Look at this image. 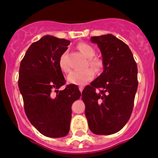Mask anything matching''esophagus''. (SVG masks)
Listing matches in <instances>:
<instances>
[{
    "instance_id": "1",
    "label": "esophagus",
    "mask_w": 158,
    "mask_h": 158,
    "mask_svg": "<svg viewBox=\"0 0 158 158\" xmlns=\"http://www.w3.org/2000/svg\"><path fill=\"white\" fill-rule=\"evenodd\" d=\"M79 90H80V92H82L83 90V86H79Z\"/></svg>"
}]
</instances>
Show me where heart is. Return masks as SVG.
Returning a JSON list of instances; mask_svg holds the SVG:
<instances>
[{
	"label": "heart",
	"mask_w": 158,
	"mask_h": 158,
	"mask_svg": "<svg viewBox=\"0 0 158 158\" xmlns=\"http://www.w3.org/2000/svg\"><path fill=\"white\" fill-rule=\"evenodd\" d=\"M77 49L85 57L89 58V64L95 71H100L102 69L103 66V60L99 57H94L95 50L93 46L87 43L81 42L77 45ZM58 65L63 72H67L69 70V67L65 58V54H63L59 58ZM94 77V70L91 68H87L83 70H75L70 72L67 76V81L69 83H71V84L83 86L85 83L92 81Z\"/></svg>",
	"instance_id": "obj_1"
}]
</instances>
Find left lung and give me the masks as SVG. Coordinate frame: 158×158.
I'll return each instance as SVG.
<instances>
[{"instance_id": "1", "label": "left lung", "mask_w": 158, "mask_h": 158, "mask_svg": "<svg viewBox=\"0 0 158 158\" xmlns=\"http://www.w3.org/2000/svg\"><path fill=\"white\" fill-rule=\"evenodd\" d=\"M90 40L101 50L103 72L83 90L85 115L94 134H114L130 118L138 86V66L129 46L113 35Z\"/></svg>"}]
</instances>
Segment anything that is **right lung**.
<instances>
[{"instance_id":"add662e5","label":"right lung","mask_w":158,"mask_h":158,"mask_svg":"<svg viewBox=\"0 0 158 158\" xmlns=\"http://www.w3.org/2000/svg\"><path fill=\"white\" fill-rule=\"evenodd\" d=\"M69 44L66 39L45 35L31 44L20 65L18 87L26 114L39 132L49 138L67 135L72 105L81 95L74 84L58 90L66 83L59 58Z\"/></svg>"}]
</instances>
